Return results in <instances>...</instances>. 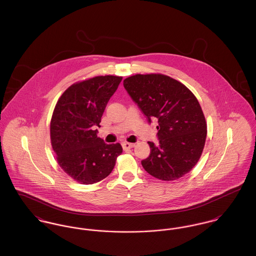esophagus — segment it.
I'll return each instance as SVG.
<instances>
[{
	"label": "esophagus",
	"mask_w": 256,
	"mask_h": 256,
	"mask_svg": "<svg viewBox=\"0 0 256 256\" xmlns=\"http://www.w3.org/2000/svg\"><path fill=\"white\" fill-rule=\"evenodd\" d=\"M134 146H135V145L132 144V143H128V142H126V143L122 144L124 150H130V148H132Z\"/></svg>",
	"instance_id": "obj_1"
}]
</instances>
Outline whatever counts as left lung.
<instances>
[{"label": "left lung", "instance_id": "8db88e82", "mask_svg": "<svg viewBox=\"0 0 256 256\" xmlns=\"http://www.w3.org/2000/svg\"><path fill=\"white\" fill-rule=\"evenodd\" d=\"M124 86L150 122L158 118L159 144L148 142L150 154L142 166L152 176L172 182L189 172L202 154L206 117L195 95L178 80L162 74H136Z\"/></svg>", "mask_w": 256, "mask_h": 256}]
</instances>
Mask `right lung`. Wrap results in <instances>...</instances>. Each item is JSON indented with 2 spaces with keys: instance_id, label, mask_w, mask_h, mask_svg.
<instances>
[{
  "instance_id": "obj_1",
  "label": "right lung",
  "mask_w": 256,
  "mask_h": 256,
  "mask_svg": "<svg viewBox=\"0 0 256 256\" xmlns=\"http://www.w3.org/2000/svg\"><path fill=\"white\" fill-rule=\"evenodd\" d=\"M122 78L108 74L78 82L63 92L54 106L50 124L52 146L61 169L76 182L102 180L122 152L119 143H104L95 130Z\"/></svg>"
}]
</instances>
